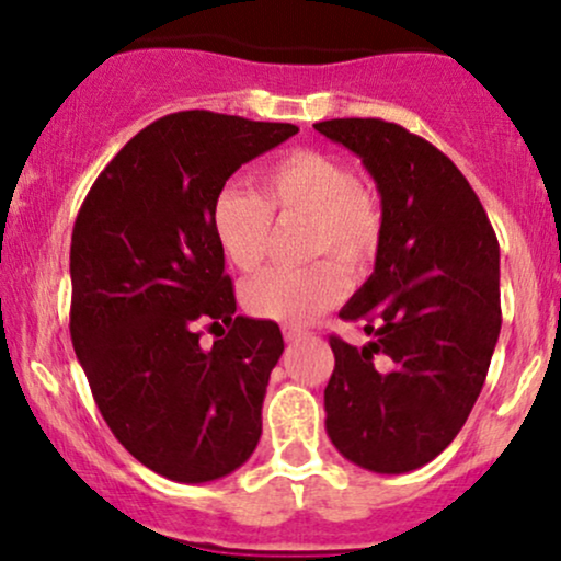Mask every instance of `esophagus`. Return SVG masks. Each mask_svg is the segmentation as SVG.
Segmentation results:
<instances>
[{
  "label": "esophagus",
  "instance_id": "34e87169",
  "mask_svg": "<svg viewBox=\"0 0 561 561\" xmlns=\"http://www.w3.org/2000/svg\"><path fill=\"white\" fill-rule=\"evenodd\" d=\"M306 330H300V327H285V340L287 343H298V340L306 337Z\"/></svg>",
  "mask_w": 561,
  "mask_h": 561
}]
</instances>
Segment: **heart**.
<instances>
[{
  "label": "heart",
  "instance_id": "1",
  "mask_svg": "<svg viewBox=\"0 0 561 561\" xmlns=\"http://www.w3.org/2000/svg\"><path fill=\"white\" fill-rule=\"evenodd\" d=\"M255 190L259 195L224 186L210 205L214 240L237 272H255L266 259L272 218H306L302 253L308 259L330 255L351 274L377 259L382 205L343 158L300 147L263 165L255 173ZM339 267L324 259L298 268H268L242 287V302L259 319L308 324L343 300L347 285Z\"/></svg>",
  "mask_w": 561,
  "mask_h": 561
}]
</instances>
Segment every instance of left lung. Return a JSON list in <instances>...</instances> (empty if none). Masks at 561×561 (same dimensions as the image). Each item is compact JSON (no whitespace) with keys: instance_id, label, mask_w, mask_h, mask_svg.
Returning <instances> with one entry per match:
<instances>
[{"instance_id":"8db88e82","label":"left lung","mask_w":561,"mask_h":561,"mask_svg":"<svg viewBox=\"0 0 561 561\" xmlns=\"http://www.w3.org/2000/svg\"><path fill=\"white\" fill-rule=\"evenodd\" d=\"M364 160L382 197L375 274L340 319L369 343L332 334L327 433L353 465L401 474L433 461L465 427L501 332L499 240L454 160L382 118L313 124Z\"/></svg>"}]
</instances>
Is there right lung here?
<instances>
[{
  "mask_svg": "<svg viewBox=\"0 0 561 561\" xmlns=\"http://www.w3.org/2000/svg\"><path fill=\"white\" fill-rule=\"evenodd\" d=\"M293 124L184 111L141 128L83 199L70 237V340L102 420L134 459L176 482H210L250 459L274 321L237 317L210 205ZM230 332L198 345V327Z\"/></svg>",
  "mask_w": 561,
  "mask_h": 561,
  "instance_id": "1",
  "label": "right lung"
}]
</instances>
